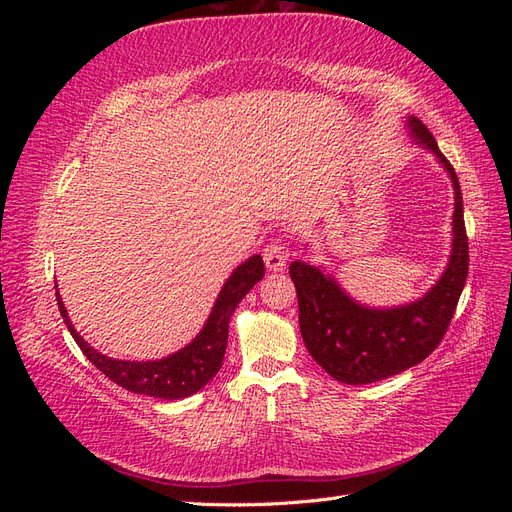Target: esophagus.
I'll return each instance as SVG.
<instances>
[{
  "label": "esophagus",
  "mask_w": 512,
  "mask_h": 512,
  "mask_svg": "<svg viewBox=\"0 0 512 512\" xmlns=\"http://www.w3.org/2000/svg\"><path fill=\"white\" fill-rule=\"evenodd\" d=\"M262 258H265V265L269 271H284L286 269V260H288V250L282 239H271L265 250H262Z\"/></svg>",
  "instance_id": "obj_1"
}]
</instances>
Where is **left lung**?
Instances as JSON below:
<instances>
[{
    "label": "left lung",
    "instance_id": "8db88e82",
    "mask_svg": "<svg viewBox=\"0 0 512 512\" xmlns=\"http://www.w3.org/2000/svg\"><path fill=\"white\" fill-rule=\"evenodd\" d=\"M410 128L440 158L455 188L453 254L442 280L416 303L367 309L307 262L294 260L288 267L297 288L303 342L314 361L344 384L378 382L425 361L446 335L466 286L470 252L457 173L421 119L410 117Z\"/></svg>",
    "mask_w": 512,
    "mask_h": 512
}]
</instances>
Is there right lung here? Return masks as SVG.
Segmentation results:
<instances>
[{
	"mask_svg": "<svg viewBox=\"0 0 512 512\" xmlns=\"http://www.w3.org/2000/svg\"><path fill=\"white\" fill-rule=\"evenodd\" d=\"M262 275H265V262H262L258 254L243 262V265L237 267V271L228 277L218 301L213 305V312L205 324V329L198 333L194 342L190 346H185L183 350L166 356V359L149 363L115 361L91 348L87 342H83V337L74 331L72 322L68 320L66 307L59 299V292H55V297L59 312L64 316V322L68 331L72 333L74 342L79 344L87 359L94 363L108 380H113L121 389L132 393L160 399H181L203 389V386L220 371L228 342L230 316L245 294L252 290V286L262 280Z\"/></svg>",
	"mask_w": 512,
	"mask_h": 512,
	"instance_id": "add662e5",
	"label": "right lung"
}]
</instances>
